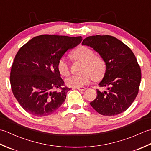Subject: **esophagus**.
<instances>
[{
	"mask_svg": "<svg viewBox=\"0 0 151 151\" xmlns=\"http://www.w3.org/2000/svg\"><path fill=\"white\" fill-rule=\"evenodd\" d=\"M77 89H78L79 91H84L85 89H86V88L84 87H81V88H76Z\"/></svg>",
	"mask_w": 151,
	"mask_h": 151,
	"instance_id": "esophagus-1",
	"label": "esophagus"
}]
</instances>
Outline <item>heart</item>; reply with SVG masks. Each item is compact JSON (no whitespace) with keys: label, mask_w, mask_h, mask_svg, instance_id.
Instances as JSON below:
<instances>
[{"label":"heart","mask_w":151,"mask_h":151,"mask_svg":"<svg viewBox=\"0 0 151 151\" xmlns=\"http://www.w3.org/2000/svg\"><path fill=\"white\" fill-rule=\"evenodd\" d=\"M71 56L74 60L83 62L82 75H73L67 78L66 84L72 88H81L89 84L92 80L100 79L104 75L106 69L104 60L100 56L95 55L92 49L86 46H80L73 50ZM58 69L63 76L70 73V64L65 57H61L58 62Z\"/></svg>","instance_id":"heart-1"}]
</instances>
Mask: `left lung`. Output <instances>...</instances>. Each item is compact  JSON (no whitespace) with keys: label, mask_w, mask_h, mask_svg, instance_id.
I'll return each instance as SVG.
<instances>
[{"label":"left lung","mask_w":151,"mask_h":151,"mask_svg":"<svg viewBox=\"0 0 151 151\" xmlns=\"http://www.w3.org/2000/svg\"><path fill=\"white\" fill-rule=\"evenodd\" d=\"M82 44L93 48L103 58L106 69L97 97L90 105L99 114L114 116L123 113L135 100L139 91L142 72L133 52L126 45L109 35L89 36Z\"/></svg>","instance_id":"left-lung-1"}]
</instances>
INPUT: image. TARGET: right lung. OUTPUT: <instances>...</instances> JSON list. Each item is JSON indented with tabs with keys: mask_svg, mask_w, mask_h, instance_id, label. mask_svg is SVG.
<instances>
[{
	"mask_svg": "<svg viewBox=\"0 0 151 151\" xmlns=\"http://www.w3.org/2000/svg\"><path fill=\"white\" fill-rule=\"evenodd\" d=\"M82 40L81 36L44 34L33 37L19 50L9 80L14 97L28 114L46 116L63 103L70 89L60 77L58 62Z\"/></svg>",
	"mask_w": 151,
	"mask_h": 151,
	"instance_id": "right-lung-1",
	"label": "right lung"
}]
</instances>
